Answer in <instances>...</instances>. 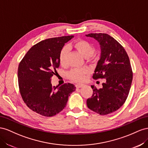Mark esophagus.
I'll use <instances>...</instances> for the list:
<instances>
[{
  "mask_svg": "<svg viewBox=\"0 0 148 148\" xmlns=\"http://www.w3.org/2000/svg\"><path fill=\"white\" fill-rule=\"evenodd\" d=\"M84 86V84H76L75 85V87H76V88H81V87H82Z\"/></svg>",
  "mask_w": 148,
  "mask_h": 148,
  "instance_id": "esophagus-1",
  "label": "esophagus"
}]
</instances>
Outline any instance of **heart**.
I'll return each mask as SVG.
<instances>
[{"label": "heart", "instance_id": "b5f03b06", "mask_svg": "<svg viewBox=\"0 0 148 148\" xmlns=\"http://www.w3.org/2000/svg\"><path fill=\"white\" fill-rule=\"evenodd\" d=\"M73 46L81 55L87 58L88 61L92 62L96 61V56L94 53L95 51L94 46L89 41L85 40H78L74 42ZM68 51V48L67 46H64L59 53V62L62 66L66 64ZM87 73L88 71L86 69H73L67 74V77L74 82H80L84 81Z\"/></svg>", "mask_w": 148, "mask_h": 148}]
</instances>
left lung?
Returning a JSON list of instances; mask_svg holds the SVG:
<instances>
[{
  "mask_svg": "<svg viewBox=\"0 0 148 148\" xmlns=\"http://www.w3.org/2000/svg\"><path fill=\"white\" fill-rule=\"evenodd\" d=\"M100 46V58L93 74V79H105L103 87L92 86L93 94L87 100L91 110L105 115L119 110L128 97L133 80L130 59L125 49L113 37L106 33H89Z\"/></svg>",
  "mask_w": 148,
  "mask_h": 148,
  "instance_id": "left-lung-1",
  "label": "left lung"
}]
</instances>
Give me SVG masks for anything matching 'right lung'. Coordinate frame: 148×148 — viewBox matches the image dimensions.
<instances>
[{
	"mask_svg": "<svg viewBox=\"0 0 148 148\" xmlns=\"http://www.w3.org/2000/svg\"><path fill=\"white\" fill-rule=\"evenodd\" d=\"M74 37L64 36L41 41L33 46L18 68L21 96L28 107L45 116H53L66 107L75 87L70 83L53 86L51 77L60 66L58 57L64 44Z\"/></svg>",
	"mask_w": 148,
	"mask_h": 148,
	"instance_id": "1",
	"label": "right lung"
}]
</instances>
